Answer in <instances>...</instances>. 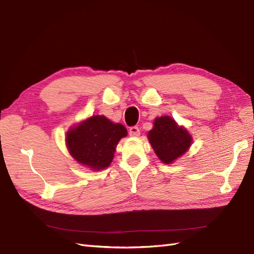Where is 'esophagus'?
Listing matches in <instances>:
<instances>
[{"label":"esophagus","mask_w":254,"mask_h":254,"mask_svg":"<svg viewBox=\"0 0 254 254\" xmlns=\"http://www.w3.org/2000/svg\"><path fill=\"white\" fill-rule=\"evenodd\" d=\"M128 134H129V136L137 137V136L140 135V129H139L138 127H129V129H128Z\"/></svg>","instance_id":"obj_1"}]
</instances>
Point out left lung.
Masks as SVG:
<instances>
[{"label": "left lung", "instance_id": "obj_1", "mask_svg": "<svg viewBox=\"0 0 254 254\" xmlns=\"http://www.w3.org/2000/svg\"><path fill=\"white\" fill-rule=\"evenodd\" d=\"M149 141L161 162L170 165L184 155L192 143V136L184 127H178L170 116L155 119L148 134Z\"/></svg>", "mask_w": 254, "mask_h": 254}]
</instances>
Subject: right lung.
I'll return each mask as SVG.
<instances>
[{
    "label": "right lung",
    "mask_w": 254,
    "mask_h": 254,
    "mask_svg": "<svg viewBox=\"0 0 254 254\" xmlns=\"http://www.w3.org/2000/svg\"><path fill=\"white\" fill-rule=\"evenodd\" d=\"M127 135L122 125L96 115L68 129L65 141L76 161L93 170H102L111 165L119 140Z\"/></svg>",
    "instance_id": "right-lung-1"
}]
</instances>
